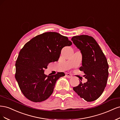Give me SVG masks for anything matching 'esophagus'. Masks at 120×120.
<instances>
[{
	"label": "esophagus",
	"instance_id": "obj_1",
	"mask_svg": "<svg viewBox=\"0 0 120 120\" xmlns=\"http://www.w3.org/2000/svg\"><path fill=\"white\" fill-rule=\"evenodd\" d=\"M65 76L68 78H72V76L70 74H69V73H66V75H65Z\"/></svg>",
	"mask_w": 120,
	"mask_h": 120
}]
</instances>
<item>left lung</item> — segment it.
<instances>
[{
  "label": "left lung",
  "instance_id": "left-lung-1",
  "mask_svg": "<svg viewBox=\"0 0 120 120\" xmlns=\"http://www.w3.org/2000/svg\"><path fill=\"white\" fill-rule=\"evenodd\" d=\"M71 40L82 55V66L79 68L85 74L87 82H80L73 87L81 98L87 102L98 99L105 89L109 75L107 60L97 42L87 35L73 36Z\"/></svg>",
  "mask_w": 120,
  "mask_h": 120
}]
</instances>
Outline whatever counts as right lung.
I'll list each match as a JSON object with an SVG mask.
<instances>
[{
    "instance_id": "1",
    "label": "right lung",
    "mask_w": 120,
    "mask_h": 120,
    "mask_svg": "<svg viewBox=\"0 0 120 120\" xmlns=\"http://www.w3.org/2000/svg\"><path fill=\"white\" fill-rule=\"evenodd\" d=\"M66 36L48 32L34 37L24 45L16 61L15 77L25 97L40 102L51 95L56 81L64 76L63 72L46 75L44 72L49 63L58 61L61 50L71 46Z\"/></svg>"
}]
</instances>
